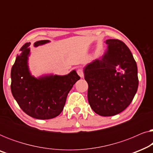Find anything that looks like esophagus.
Returning <instances> with one entry per match:
<instances>
[{"mask_svg":"<svg viewBox=\"0 0 153 153\" xmlns=\"http://www.w3.org/2000/svg\"><path fill=\"white\" fill-rule=\"evenodd\" d=\"M76 72H77V74L79 75V76L81 77V78H83V71L81 70V69H78Z\"/></svg>","mask_w":153,"mask_h":153,"instance_id":"esophagus-1","label":"esophagus"}]
</instances>
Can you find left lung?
I'll return each instance as SVG.
<instances>
[{
	"mask_svg": "<svg viewBox=\"0 0 153 153\" xmlns=\"http://www.w3.org/2000/svg\"><path fill=\"white\" fill-rule=\"evenodd\" d=\"M106 44L102 57L88 64L83 72L92 109L100 116H112L130 104L139 79L137 62L127 45L116 39H107Z\"/></svg>",
	"mask_w": 153,
	"mask_h": 153,
	"instance_id": "left-lung-1",
	"label": "left lung"
}]
</instances>
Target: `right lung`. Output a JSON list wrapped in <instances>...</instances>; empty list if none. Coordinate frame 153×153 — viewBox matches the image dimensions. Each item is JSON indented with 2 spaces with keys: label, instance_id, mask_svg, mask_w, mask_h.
I'll list each match as a JSON object with an SVG mask.
<instances>
[{
  "label": "right lung",
  "instance_id": "obj_1",
  "mask_svg": "<svg viewBox=\"0 0 153 153\" xmlns=\"http://www.w3.org/2000/svg\"><path fill=\"white\" fill-rule=\"evenodd\" d=\"M49 42L37 41L34 47ZM30 42L21 48L11 70V91L23 111L41 120L53 118L63 110L67 96L73 85L80 79L75 70L68 74L45 75L35 78L29 71L28 60Z\"/></svg>",
  "mask_w": 153,
  "mask_h": 153
}]
</instances>
